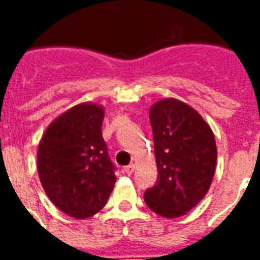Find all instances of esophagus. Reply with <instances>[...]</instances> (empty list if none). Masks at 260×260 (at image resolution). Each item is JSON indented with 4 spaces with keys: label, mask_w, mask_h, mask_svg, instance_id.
I'll return each instance as SVG.
<instances>
[{
    "label": "esophagus",
    "mask_w": 260,
    "mask_h": 260,
    "mask_svg": "<svg viewBox=\"0 0 260 260\" xmlns=\"http://www.w3.org/2000/svg\"><path fill=\"white\" fill-rule=\"evenodd\" d=\"M135 170V165H128V166L124 167V173L128 174V175H131V174L134 173Z\"/></svg>",
    "instance_id": "obj_1"
}]
</instances>
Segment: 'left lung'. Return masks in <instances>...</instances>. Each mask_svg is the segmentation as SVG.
<instances>
[{
    "label": "left lung",
    "mask_w": 260,
    "mask_h": 260,
    "mask_svg": "<svg viewBox=\"0 0 260 260\" xmlns=\"http://www.w3.org/2000/svg\"><path fill=\"white\" fill-rule=\"evenodd\" d=\"M150 121L158 181L144 201L162 217H181L209 190L217 162L214 135L197 110L175 98L151 106Z\"/></svg>",
    "instance_id": "obj_1"
}]
</instances>
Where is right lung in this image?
Returning a JSON list of instances; mask_svg holds the SVG:
<instances>
[{"mask_svg":"<svg viewBox=\"0 0 260 260\" xmlns=\"http://www.w3.org/2000/svg\"><path fill=\"white\" fill-rule=\"evenodd\" d=\"M104 108L83 102L51 122L39 143L38 173L51 202L74 218L105 206L116 183L101 126Z\"/></svg>","mask_w":260,"mask_h":260,"instance_id":"right-lung-1","label":"right lung"}]
</instances>
